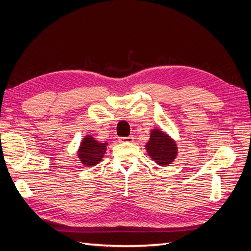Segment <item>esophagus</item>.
Wrapping results in <instances>:
<instances>
[{
	"label": "esophagus",
	"instance_id": "1",
	"mask_svg": "<svg viewBox=\"0 0 251 251\" xmlns=\"http://www.w3.org/2000/svg\"><path fill=\"white\" fill-rule=\"evenodd\" d=\"M120 142H133L134 141V137L131 135V136H127V137H120L118 139Z\"/></svg>",
	"mask_w": 251,
	"mask_h": 251
}]
</instances>
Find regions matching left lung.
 I'll use <instances>...</instances> for the list:
<instances>
[{"label": "left lung", "mask_w": 251, "mask_h": 251, "mask_svg": "<svg viewBox=\"0 0 251 251\" xmlns=\"http://www.w3.org/2000/svg\"><path fill=\"white\" fill-rule=\"evenodd\" d=\"M149 156L159 165H169L177 156V146L170 136L159 130H153L147 144Z\"/></svg>", "instance_id": "left-lung-1"}]
</instances>
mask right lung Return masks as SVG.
Masks as SVG:
<instances>
[{"label": "right lung", "instance_id": "add662e5", "mask_svg": "<svg viewBox=\"0 0 251 251\" xmlns=\"http://www.w3.org/2000/svg\"><path fill=\"white\" fill-rule=\"evenodd\" d=\"M108 143H100L96 141L92 136H86L80 143L78 150V157L82 164L87 166L96 165L98 162L101 161V159L107 150Z\"/></svg>", "mask_w": 251, "mask_h": 251}]
</instances>
